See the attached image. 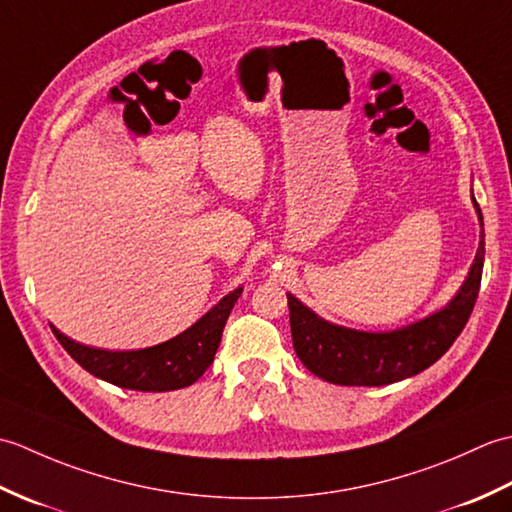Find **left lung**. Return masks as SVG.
<instances>
[{
    "label": "left lung",
    "instance_id": "left-lung-1",
    "mask_svg": "<svg viewBox=\"0 0 512 512\" xmlns=\"http://www.w3.org/2000/svg\"><path fill=\"white\" fill-rule=\"evenodd\" d=\"M482 239L471 273L447 308L396 332H356L319 319L299 299L288 295L292 345L299 361L314 376L334 385L380 387L416 376L433 365L458 339L480 295L484 268V217L480 204Z\"/></svg>",
    "mask_w": 512,
    "mask_h": 512
}]
</instances>
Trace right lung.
<instances>
[{"label":"right lung","mask_w":512,"mask_h":512,"mask_svg":"<svg viewBox=\"0 0 512 512\" xmlns=\"http://www.w3.org/2000/svg\"><path fill=\"white\" fill-rule=\"evenodd\" d=\"M239 295H242V288L224 297L198 323H193L187 332L173 336L171 341L160 345L145 347V350H96V347L68 339L57 328H52V332L76 363L88 369L96 378L107 380V383L136 391L182 389L193 385L213 363L222 341L226 319Z\"/></svg>","instance_id":"add662e5"}]
</instances>
